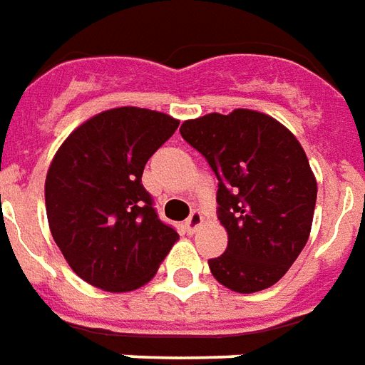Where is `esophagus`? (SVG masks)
Wrapping results in <instances>:
<instances>
[{"mask_svg": "<svg viewBox=\"0 0 365 365\" xmlns=\"http://www.w3.org/2000/svg\"><path fill=\"white\" fill-rule=\"evenodd\" d=\"M201 224H203V215L199 210H193L191 217L185 220V230H187V234H195Z\"/></svg>", "mask_w": 365, "mask_h": 365, "instance_id": "1", "label": "esophagus"}]
</instances>
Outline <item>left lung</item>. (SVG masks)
I'll use <instances>...</instances> for the list:
<instances>
[{
  "label": "left lung",
  "mask_w": 365,
  "mask_h": 365,
  "mask_svg": "<svg viewBox=\"0 0 365 365\" xmlns=\"http://www.w3.org/2000/svg\"><path fill=\"white\" fill-rule=\"evenodd\" d=\"M180 133L218 180L228 247L209 259L212 277L240 294L277 284L312 232L317 182L306 150L280 121L245 108L183 121Z\"/></svg>",
  "instance_id": "8db88e82"
}]
</instances>
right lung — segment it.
<instances>
[{
    "label": "right lung",
    "mask_w": 365,
    "mask_h": 365,
    "mask_svg": "<svg viewBox=\"0 0 365 365\" xmlns=\"http://www.w3.org/2000/svg\"><path fill=\"white\" fill-rule=\"evenodd\" d=\"M180 120L147 108H112L61 143L46 174L53 242L88 284L131 292L147 284L178 242L143 187L145 164Z\"/></svg>",
    "instance_id": "right-lung-1"
}]
</instances>
